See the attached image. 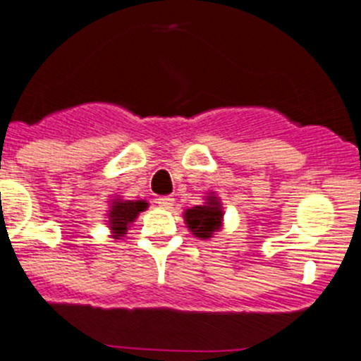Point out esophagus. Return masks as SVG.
<instances>
[{"label": "esophagus", "mask_w": 361, "mask_h": 361, "mask_svg": "<svg viewBox=\"0 0 361 361\" xmlns=\"http://www.w3.org/2000/svg\"><path fill=\"white\" fill-rule=\"evenodd\" d=\"M157 204L160 206L162 209H171L174 204V197H171V195H166V197H159L157 199Z\"/></svg>", "instance_id": "obj_1"}]
</instances>
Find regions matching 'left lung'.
I'll return each instance as SVG.
<instances>
[{
  "instance_id": "obj_1",
  "label": "left lung",
  "mask_w": 361,
  "mask_h": 361,
  "mask_svg": "<svg viewBox=\"0 0 361 361\" xmlns=\"http://www.w3.org/2000/svg\"><path fill=\"white\" fill-rule=\"evenodd\" d=\"M183 220L188 231L199 240H209L213 234L219 233L224 226V208L220 197L215 192H208L204 195L202 204L187 208L183 212Z\"/></svg>"
}]
</instances>
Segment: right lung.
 Masks as SVG:
<instances>
[{
  "instance_id": "obj_1",
  "label": "right lung",
  "mask_w": 361,
  "mask_h": 361,
  "mask_svg": "<svg viewBox=\"0 0 361 361\" xmlns=\"http://www.w3.org/2000/svg\"><path fill=\"white\" fill-rule=\"evenodd\" d=\"M146 208H148V202H146L145 199L128 201V199L120 197V195L111 199L109 209H107L106 213V222L107 227L111 229V238L121 240V238L127 234V231L130 229L132 224L135 222L139 213L145 212Z\"/></svg>"
}]
</instances>
